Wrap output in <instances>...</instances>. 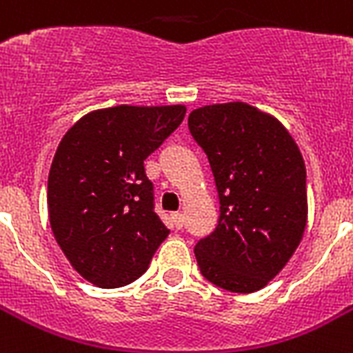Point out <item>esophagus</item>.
Here are the masks:
<instances>
[{"instance_id":"obj_1","label":"esophagus","mask_w":353,"mask_h":353,"mask_svg":"<svg viewBox=\"0 0 353 353\" xmlns=\"http://www.w3.org/2000/svg\"><path fill=\"white\" fill-rule=\"evenodd\" d=\"M172 225L176 226V228H183V225H185V216H183L181 212H174L172 214Z\"/></svg>"}]
</instances>
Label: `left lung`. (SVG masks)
I'll use <instances>...</instances> for the list:
<instances>
[{
	"label": "left lung",
	"instance_id": "1",
	"mask_svg": "<svg viewBox=\"0 0 353 353\" xmlns=\"http://www.w3.org/2000/svg\"><path fill=\"white\" fill-rule=\"evenodd\" d=\"M188 128L216 179L221 216L194 248L206 279L225 290L265 288L297 250L306 219L305 159L277 117L232 101L196 108Z\"/></svg>",
	"mask_w": 353,
	"mask_h": 353
}]
</instances>
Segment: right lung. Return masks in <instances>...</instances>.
Listing matches in <instances>:
<instances>
[{
    "label": "right lung",
    "mask_w": 353,
    "mask_h": 353,
    "mask_svg": "<svg viewBox=\"0 0 353 353\" xmlns=\"http://www.w3.org/2000/svg\"><path fill=\"white\" fill-rule=\"evenodd\" d=\"M185 105H117L85 114L48 174L50 228L74 270L99 288L145 274L170 234L154 212L143 161L181 125Z\"/></svg>",
    "instance_id": "right-lung-1"
}]
</instances>
